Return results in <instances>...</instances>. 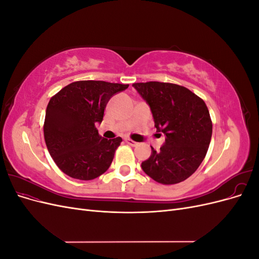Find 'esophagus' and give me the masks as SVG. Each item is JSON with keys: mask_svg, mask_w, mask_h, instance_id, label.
<instances>
[{"mask_svg": "<svg viewBox=\"0 0 259 259\" xmlns=\"http://www.w3.org/2000/svg\"><path fill=\"white\" fill-rule=\"evenodd\" d=\"M125 143H126V144L130 145V146H132V147H136V146L138 145L136 142H134V140H132V139H130V138L125 139Z\"/></svg>", "mask_w": 259, "mask_h": 259, "instance_id": "obj_1", "label": "esophagus"}]
</instances>
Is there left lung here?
<instances>
[{
    "instance_id": "left-lung-1",
    "label": "left lung",
    "mask_w": 259,
    "mask_h": 259,
    "mask_svg": "<svg viewBox=\"0 0 259 259\" xmlns=\"http://www.w3.org/2000/svg\"><path fill=\"white\" fill-rule=\"evenodd\" d=\"M134 89L150 107L156 132L165 143L142 163L145 173L155 182L173 185L184 182L204 160L213 124L208 109L191 91L171 83H134Z\"/></svg>"
}]
</instances>
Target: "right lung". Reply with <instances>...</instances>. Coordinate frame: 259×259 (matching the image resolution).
Masks as SVG:
<instances>
[{"label": "right lung", "mask_w": 259, "mask_h": 259, "mask_svg": "<svg viewBox=\"0 0 259 259\" xmlns=\"http://www.w3.org/2000/svg\"><path fill=\"white\" fill-rule=\"evenodd\" d=\"M128 84L77 81L53 96L46 108L44 138L56 165L70 177L95 179L111 165L122 138L106 139L98 134L105 108Z\"/></svg>", "instance_id": "1"}]
</instances>
